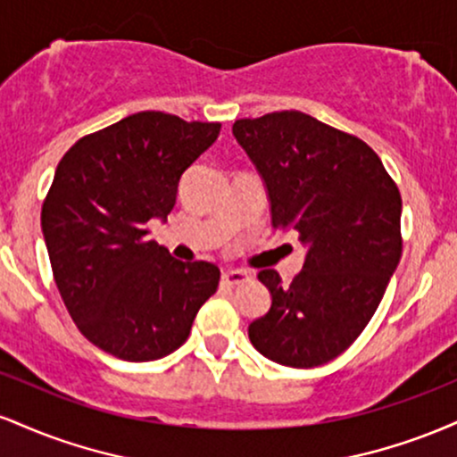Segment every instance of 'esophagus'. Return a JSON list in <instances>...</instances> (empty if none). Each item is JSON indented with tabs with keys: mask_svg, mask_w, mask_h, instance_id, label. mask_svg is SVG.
<instances>
[{
	"mask_svg": "<svg viewBox=\"0 0 457 457\" xmlns=\"http://www.w3.org/2000/svg\"><path fill=\"white\" fill-rule=\"evenodd\" d=\"M251 275L243 269H229L221 275V281L228 283V286H240V283L249 281Z\"/></svg>",
	"mask_w": 457,
	"mask_h": 457,
	"instance_id": "34e87169",
	"label": "esophagus"
}]
</instances>
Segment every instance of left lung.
I'll list each match as a JSON object with an SVG mask.
<instances>
[{
    "label": "left lung",
    "mask_w": 457,
    "mask_h": 457,
    "mask_svg": "<svg viewBox=\"0 0 457 457\" xmlns=\"http://www.w3.org/2000/svg\"><path fill=\"white\" fill-rule=\"evenodd\" d=\"M232 133L264 180L272 228L307 249L290 286L258 272L272 303L249 324L251 344L279 365L328 363L363 333L400 264V191L365 141L307 113L236 120Z\"/></svg>",
    "instance_id": "8db88e82"
}]
</instances>
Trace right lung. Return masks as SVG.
<instances>
[{"mask_svg":"<svg viewBox=\"0 0 457 457\" xmlns=\"http://www.w3.org/2000/svg\"><path fill=\"white\" fill-rule=\"evenodd\" d=\"M219 130L141 112L81 137L57 165L40 214L51 269L77 328L104 353L133 363L171 354L217 292V266L171 258L148 223L167 221L182 174Z\"/></svg>","mask_w":457,"mask_h":457,"instance_id":"right-lung-1","label":"right lung"}]
</instances>
